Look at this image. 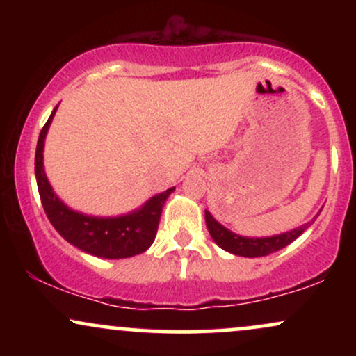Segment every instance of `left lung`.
<instances>
[{
    "instance_id": "left-lung-1",
    "label": "left lung",
    "mask_w": 356,
    "mask_h": 356,
    "mask_svg": "<svg viewBox=\"0 0 356 356\" xmlns=\"http://www.w3.org/2000/svg\"><path fill=\"white\" fill-rule=\"evenodd\" d=\"M312 222L303 224V226L298 227V229L284 232V234L271 236V238H243V236L234 234V232H231L224 226H220L218 220L212 218L211 212L206 211L207 229H209V234L212 236V239L216 241V244L222 249H226V251L232 252V254L244 257H261L280 251V249L291 244L298 236L303 234L306 227H309Z\"/></svg>"
}]
</instances>
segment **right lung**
<instances>
[{
    "instance_id": "1",
    "label": "right lung",
    "mask_w": 356,
    "mask_h": 356,
    "mask_svg": "<svg viewBox=\"0 0 356 356\" xmlns=\"http://www.w3.org/2000/svg\"><path fill=\"white\" fill-rule=\"evenodd\" d=\"M56 107L51 112L47 124L40 132L35 154V175L38 184L40 199L48 219L63 239L88 254L107 257V259H122L144 252L154 243L157 234L159 220L162 207L174 187L162 194L154 195L140 209L118 218H92L80 212L68 209L53 192L47 174L43 169V144L48 127L55 115Z\"/></svg>"
}]
</instances>
